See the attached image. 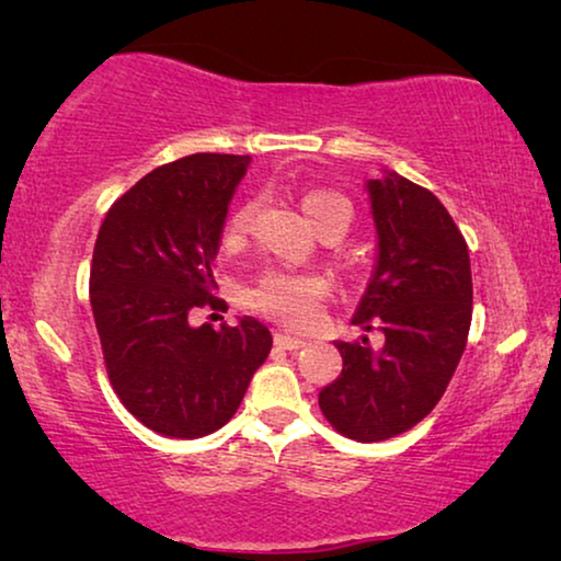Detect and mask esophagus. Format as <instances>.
<instances>
[{
    "instance_id": "esophagus-1",
    "label": "esophagus",
    "mask_w": 561,
    "mask_h": 561,
    "mask_svg": "<svg viewBox=\"0 0 561 561\" xmlns=\"http://www.w3.org/2000/svg\"><path fill=\"white\" fill-rule=\"evenodd\" d=\"M273 340H275V344H278L280 350H288V352H296V350L306 347L304 340H298V336H290V334H286V332H275Z\"/></svg>"
}]
</instances>
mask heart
Segmentation results:
<instances>
[{"mask_svg":"<svg viewBox=\"0 0 561 561\" xmlns=\"http://www.w3.org/2000/svg\"><path fill=\"white\" fill-rule=\"evenodd\" d=\"M301 206L311 225L324 232L327 227H342L347 232L352 206L336 191L313 188L304 194ZM257 214V202H242L225 221V244H240L250 234ZM329 294V283L319 273L294 271V267H267L250 288V304L265 317L283 321L286 327H306L317 317L321 301Z\"/></svg>","mask_w":561,"mask_h":561,"instance_id":"heart-1","label":"heart"}]
</instances>
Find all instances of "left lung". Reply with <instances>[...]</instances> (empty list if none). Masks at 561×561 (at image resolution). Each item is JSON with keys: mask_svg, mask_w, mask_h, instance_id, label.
<instances>
[{"mask_svg": "<svg viewBox=\"0 0 561 561\" xmlns=\"http://www.w3.org/2000/svg\"><path fill=\"white\" fill-rule=\"evenodd\" d=\"M378 263L352 324L378 334L334 342L342 375L319 409L355 442H382L426 419L447 390L472 321L470 252L432 191L398 173L367 181Z\"/></svg>", "mask_w": 561, "mask_h": 561, "instance_id": "left-lung-1", "label": "left lung"}]
</instances>
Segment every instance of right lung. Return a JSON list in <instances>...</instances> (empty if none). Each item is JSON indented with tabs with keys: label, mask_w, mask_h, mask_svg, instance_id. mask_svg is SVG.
<instances>
[{
	"label": "right lung",
	"mask_w": 561,
	"mask_h": 561,
	"mask_svg": "<svg viewBox=\"0 0 561 561\" xmlns=\"http://www.w3.org/2000/svg\"><path fill=\"white\" fill-rule=\"evenodd\" d=\"M250 156L196 152L160 165L106 211L91 260L89 296L106 375L137 421L196 439L240 409L273 336L257 319L194 327L225 309L211 263L227 206Z\"/></svg>",
	"instance_id": "1"
}]
</instances>
